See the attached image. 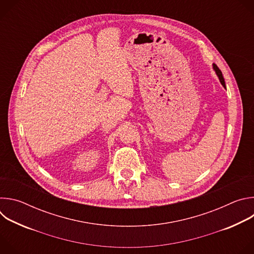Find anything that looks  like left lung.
<instances>
[{
	"label": "left lung",
	"mask_w": 254,
	"mask_h": 254,
	"mask_svg": "<svg viewBox=\"0 0 254 254\" xmlns=\"http://www.w3.org/2000/svg\"><path fill=\"white\" fill-rule=\"evenodd\" d=\"M213 69H214V71H215V73L217 74V76H218V78H219V80H220V82H221V84L223 85V87H225L226 88V86H225V81H224V78H223V75H222V72H221V70L218 68V66H217L216 64H214L213 63Z\"/></svg>",
	"instance_id": "8db88e82"
}]
</instances>
